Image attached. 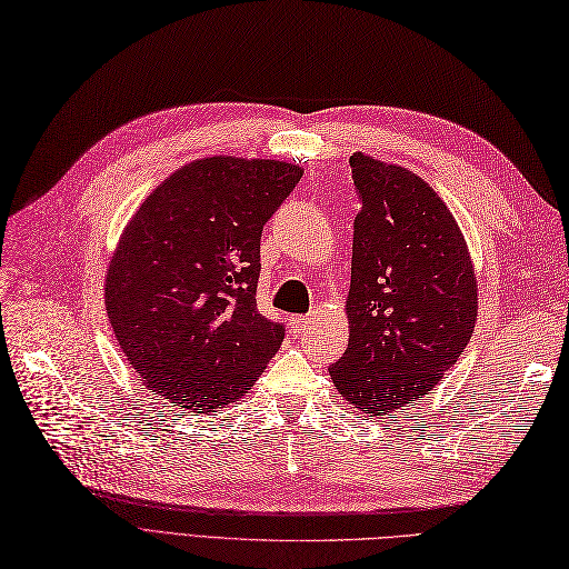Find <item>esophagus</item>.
<instances>
[{"label":"esophagus","instance_id":"obj_1","mask_svg":"<svg viewBox=\"0 0 569 569\" xmlns=\"http://www.w3.org/2000/svg\"><path fill=\"white\" fill-rule=\"evenodd\" d=\"M311 321H315L311 317H290V328H292V331H296V333H305L307 328L311 326Z\"/></svg>","mask_w":569,"mask_h":569}]
</instances>
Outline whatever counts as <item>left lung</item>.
<instances>
[{
  "label": "left lung",
  "instance_id": "left-lung-1",
  "mask_svg": "<svg viewBox=\"0 0 569 569\" xmlns=\"http://www.w3.org/2000/svg\"><path fill=\"white\" fill-rule=\"evenodd\" d=\"M355 217L350 340L328 369L361 413L413 405L461 357L478 321V277L461 227L426 179L401 164L350 158Z\"/></svg>",
  "mask_w": 569,
  "mask_h": 569
}]
</instances>
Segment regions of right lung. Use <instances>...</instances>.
<instances>
[{"instance_id":"obj_1","label":"right lung","mask_w":569,"mask_h":569,"mask_svg":"<svg viewBox=\"0 0 569 569\" xmlns=\"http://www.w3.org/2000/svg\"><path fill=\"white\" fill-rule=\"evenodd\" d=\"M300 164L210 156L146 196L106 271L120 350L151 392L193 413L241 399L283 342L258 311L260 236Z\"/></svg>"}]
</instances>
